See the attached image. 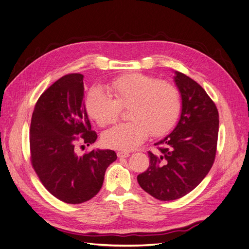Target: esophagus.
Wrapping results in <instances>:
<instances>
[{
  "mask_svg": "<svg viewBox=\"0 0 249 249\" xmlns=\"http://www.w3.org/2000/svg\"><path fill=\"white\" fill-rule=\"evenodd\" d=\"M116 154H117V157H118V158H127V157L130 156L129 153L122 152V150H118V152H117Z\"/></svg>",
  "mask_w": 249,
  "mask_h": 249,
  "instance_id": "34e87169",
  "label": "esophagus"
}]
</instances>
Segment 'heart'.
<instances>
[{"label": "heart", "mask_w": 249, "mask_h": 249, "mask_svg": "<svg viewBox=\"0 0 249 249\" xmlns=\"http://www.w3.org/2000/svg\"><path fill=\"white\" fill-rule=\"evenodd\" d=\"M114 99L101 86L90 88L85 99L88 115L100 126L118 118L122 108H129L131 122L118 124L103 134L105 146L132 150L144 141L149 133L161 136L175 125L179 114L178 89L171 83L158 81L143 73H129L107 84Z\"/></svg>", "instance_id": "heart-1"}]
</instances>
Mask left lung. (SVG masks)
Returning <instances> with one entry per match:
<instances>
[{"mask_svg":"<svg viewBox=\"0 0 249 249\" xmlns=\"http://www.w3.org/2000/svg\"><path fill=\"white\" fill-rule=\"evenodd\" d=\"M173 81L182 111L173 131L148 152L149 167L137 177L143 190L159 200H175L191 192L214 163L219 115L214 102L198 83L175 71Z\"/></svg>","mask_w":249,"mask_h":249,"instance_id":"8db88e82","label":"left lung"}]
</instances>
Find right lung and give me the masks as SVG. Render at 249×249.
Masks as SVG:
<instances>
[{
	"label": "right lung",
	"mask_w": 249,
	"mask_h": 249,
	"mask_svg": "<svg viewBox=\"0 0 249 249\" xmlns=\"http://www.w3.org/2000/svg\"><path fill=\"white\" fill-rule=\"evenodd\" d=\"M83 79L81 73H71L51 85L37 101L30 126L35 172L52 195L72 205L99 193L106 169L117 159L110 149L83 156L76 152V136L87 145L97 138L85 108Z\"/></svg>",
	"instance_id": "obj_1"
}]
</instances>
